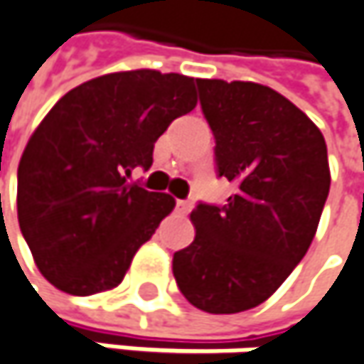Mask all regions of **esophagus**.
<instances>
[{
	"instance_id": "1",
	"label": "esophagus",
	"mask_w": 364,
	"mask_h": 364,
	"mask_svg": "<svg viewBox=\"0 0 364 364\" xmlns=\"http://www.w3.org/2000/svg\"><path fill=\"white\" fill-rule=\"evenodd\" d=\"M189 208H191V203L187 202V200H177V212H179V214H187Z\"/></svg>"
}]
</instances>
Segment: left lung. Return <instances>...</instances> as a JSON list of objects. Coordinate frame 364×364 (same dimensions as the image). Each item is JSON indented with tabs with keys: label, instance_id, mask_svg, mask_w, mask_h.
Wrapping results in <instances>:
<instances>
[{
	"label": "left lung",
	"instance_id": "8db88e82",
	"mask_svg": "<svg viewBox=\"0 0 364 364\" xmlns=\"http://www.w3.org/2000/svg\"><path fill=\"white\" fill-rule=\"evenodd\" d=\"M225 205L200 202L196 239L175 253L183 296L205 313L257 307L305 257L330 193L326 139L299 107L253 82L196 80Z\"/></svg>",
	"mask_w": 364,
	"mask_h": 364
}]
</instances>
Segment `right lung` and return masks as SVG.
Returning a JSON list of instances; mask_svg holds the SVG:
<instances>
[{
	"label": "right lung",
	"mask_w": 364,
	"mask_h": 364,
	"mask_svg": "<svg viewBox=\"0 0 364 364\" xmlns=\"http://www.w3.org/2000/svg\"><path fill=\"white\" fill-rule=\"evenodd\" d=\"M196 102L193 77L136 70L80 84L41 121L18 166V223L53 287L90 296L123 280L175 208L127 179Z\"/></svg>",
	"instance_id": "1"
}]
</instances>
